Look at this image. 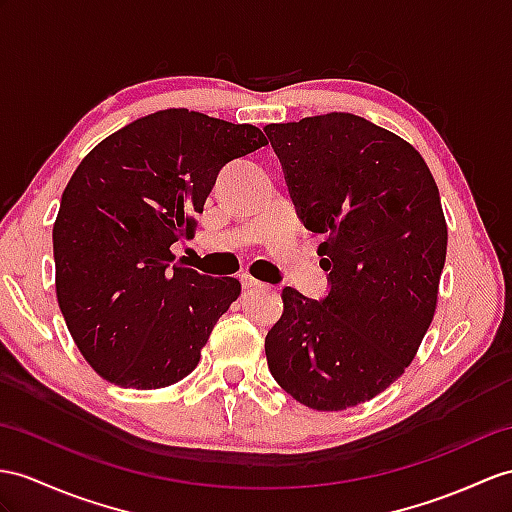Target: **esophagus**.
<instances>
[{
	"label": "esophagus",
	"instance_id": "esophagus-1",
	"mask_svg": "<svg viewBox=\"0 0 512 512\" xmlns=\"http://www.w3.org/2000/svg\"><path fill=\"white\" fill-rule=\"evenodd\" d=\"M241 284H243V289H260V286H265L263 282L256 280L254 276H249V273H243Z\"/></svg>",
	"mask_w": 512,
	"mask_h": 512
}]
</instances>
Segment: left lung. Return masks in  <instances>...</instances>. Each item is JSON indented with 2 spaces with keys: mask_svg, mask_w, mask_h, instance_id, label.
Masks as SVG:
<instances>
[{
  "mask_svg": "<svg viewBox=\"0 0 512 512\" xmlns=\"http://www.w3.org/2000/svg\"><path fill=\"white\" fill-rule=\"evenodd\" d=\"M304 226L326 234V299L282 291L265 339L271 376L299 404L345 410L413 363L439 297L447 223L417 149L350 112L265 128Z\"/></svg>",
  "mask_w": 512,
  "mask_h": 512,
  "instance_id": "8db88e82",
  "label": "left lung"
}]
</instances>
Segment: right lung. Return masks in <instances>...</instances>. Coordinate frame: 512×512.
<instances>
[{
    "label": "right lung",
    "mask_w": 512,
    "mask_h": 512,
    "mask_svg": "<svg viewBox=\"0 0 512 512\" xmlns=\"http://www.w3.org/2000/svg\"><path fill=\"white\" fill-rule=\"evenodd\" d=\"M267 145L263 130L186 108L128 123L82 158L54 223L56 297L80 354L123 389H165L197 367L236 278L186 267L223 165Z\"/></svg>",
    "instance_id": "add662e5"
}]
</instances>
